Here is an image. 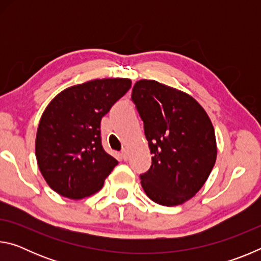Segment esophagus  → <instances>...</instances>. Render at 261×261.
<instances>
[{
    "label": "esophagus",
    "instance_id": "obj_1",
    "mask_svg": "<svg viewBox=\"0 0 261 261\" xmlns=\"http://www.w3.org/2000/svg\"><path fill=\"white\" fill-rule=\"evenodd\" d=\"M121 155H122V159L123 160H127V152H126V149H122V152H121Z\"/></svg>",
    "mask_w": 261,
    "mask_h": 261
}]
</instances>
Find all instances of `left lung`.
Masks as SVG:
<instances>
[{"label": "left lung", "instance_id": "1", "mask_svg": "<svg viewBox=\"0 0 261 261\" xmlns=\"http://www.w3.org/2000/svg\"><path fill=\"white\" fill-rule=\"evenodd\" d=\"M131 99L153 154L151 168L140 175L141 187L156 204L182 205L199 191L215 165L208 115L191 95L151 79L137 82Z\"/></svg>", "mask_w": 261, "mask_h": 261}]
</instances>
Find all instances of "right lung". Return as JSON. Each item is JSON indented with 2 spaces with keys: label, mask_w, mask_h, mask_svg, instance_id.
Segmentation results:
<instances>
[{
  "label": "right lung",
  "mask_w": 261,
  "mask_h": 261,
  "mask_svg": "<svg viewBox=\"0 0 261 261\" xmlns=\"http://www.w3.org/2000/svg\"><path fill=\"white\" fill-rule=\"evenodd\" d=\"M131 87L126 78L94 79L65 88L43 112L35 156L47 184L63 197L98 192L117 160L101 145L100 123Z\"/></svg>",
  "instance_id": "right-lung-1"
}]
</instances>
